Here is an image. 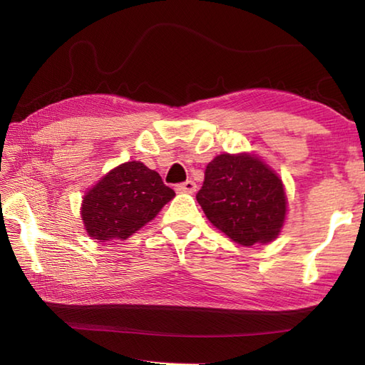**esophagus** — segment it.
Here are the masks:
<instances>
[{"instance_id":"34e87169","label":"esophagus","mask_w":365,"mask_h":365,"mask_svg":"<svg viewBox=\"0 0 365 365\" xmlns=\"http://www.w3.org/2000/svg\"><path fill=\"white\" fill-rule=\"evenodd\" d=\"M196 183L192 182V180H187V182H183V183H180V185H177V191L178 192H190V195H192V192H196Z\"/></svg>"}]
</instances>
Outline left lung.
Here are the masks:
<instances>
[{
    "mask_svg": "<svg viewBox=\"0 0 365 365\" xmlns=\"http://www.w3.org/2000/svg\"><path fill=\"white\" fill-rule=\"evenodd\" d=\"M196 199L216 229L246 247L273 242L285 222L284 183L255 153L215 157Z\"/></svg>",
    "mask_w": 365,
    "mask_h": 365,
    "instance_id": "1",
    "label": "left lung"
}]
</instances>
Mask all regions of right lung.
Returning a JSON list of instances; mask_svg holds the SVG:
<instances>
[{
	"instance_id": "right-lung-1",
	"label": "right lung",
	"mask_w": 365,
	"mask_h": 365,
	"mask_svg": "<svg viewBox=\"0 0 365 365\" xmlns=\"http://www.w3.org/2000/svg\"><path fill=\"white\" fill-rule=\"evenodd\" d=\"M175 196L157 170L141 161H127L86 191L81 218L88 235L98 242L127 240L152 221Z\"/></svg>"
}]
</instances>
